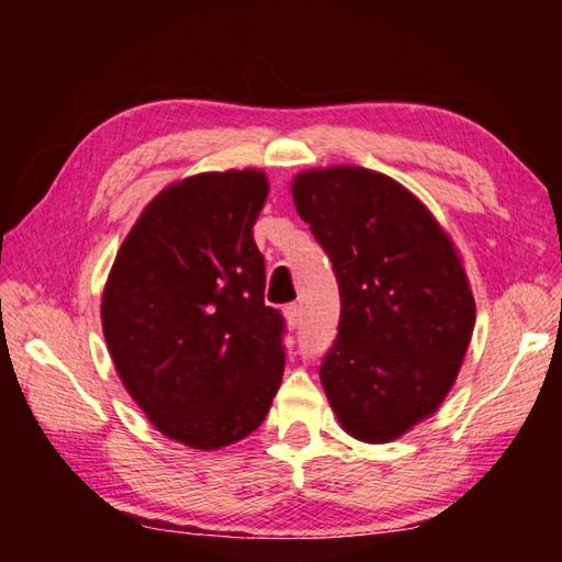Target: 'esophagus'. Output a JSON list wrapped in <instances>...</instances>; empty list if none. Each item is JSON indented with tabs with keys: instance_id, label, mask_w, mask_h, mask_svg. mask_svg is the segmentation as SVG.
<instances>
[{
	"instance_id": "1",
	"label": "esophagus",
	"mask_w": 562,
	"mask_h": 562,
	"mask_svg": "<svg viewBox=\"0 0 562 562\" xmlns=\"http://www.w3.org/2000/svg\"><path fill=\"white\" fill-rule=\"evenodd\" d=\"M284 319H288L290 327H300V322H302L300 304H290V307H284Z\"/></svg>"
}]
</instances>
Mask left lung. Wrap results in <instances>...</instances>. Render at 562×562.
<instances>
[{
    "instance_id": "1",
    "label": "left lung",
    "mask_w": 562,
    "mask_h": 562,
    "mask_svg": "<svg viewBox=\"0 0 562 562\" xmlns=\"http://www.w3.org/2000/svg\"><path fill=\"white\" fill-rule=\"evenodd\" d=\"M292 201L339 282V337L319 367L331 412L357 441L402 439L439 412L471 345L475 302L459 247L379 170H300Z\"/></svg>"
}]
</instances>
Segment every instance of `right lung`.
Listing matches in <instances>:
<instances>
[{"mask_svg": "<svg viewBox=\"0 0 562 562\" xmlns=\"http://www.w3.org/2000/svg\"><path fill=\"white\" fill-rule=\"evenodd\" d=\"M260 168L173 180L140 211L101 294L123 386L156 429L217 451L265 422L282 382V317L265 304L252 225Z\"/></svg>", "mask_w": 562, "mask_h": 562, "instance_id": "add662e5", "label": "right lung"}]
</instances>
